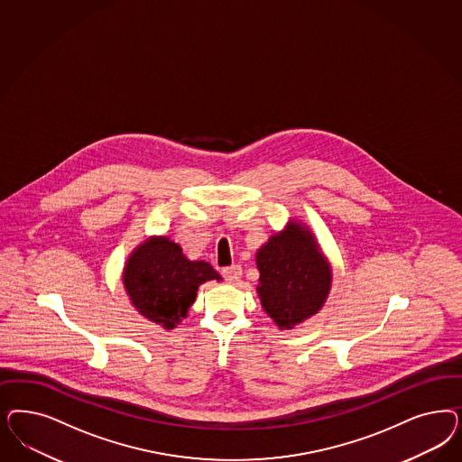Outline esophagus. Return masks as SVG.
Here are the masks:
<instances>
[{"mask_svg":"<svg viewBox=\"0 0 462 462\" xmlns=\"http://www.w3.org/2000/svg\"><path fill=\"white\" fill-rule=\"evenodd\" d=\"M224 279L227 282H236L241 277V267L239 265H231V267L223 268Z\"/></svg>","mask_w":462,"mask_h":462,"instance_id":"34e87169","label":"esophagus"}]
</instances>
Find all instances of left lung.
Here are the masks:
<instances>
[{"label":"left lung","instance_id":"obj_1","mask_svg":"<svg viewBox=\"0 0 462 462\" xmlns=\"http://www.w3.org/2000/svg\"><path fill=\"white\" fill-rule=\"evenodd\" d=\"M262 308L281 329H291L318 313L331 289V267L313 233L291 221L256 252Z\"/></svg>","mask_w":462,"mask_h":462}]
</instances>
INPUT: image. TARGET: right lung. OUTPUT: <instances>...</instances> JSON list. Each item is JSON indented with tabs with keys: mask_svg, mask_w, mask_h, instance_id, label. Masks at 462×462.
Returning <instances> with one entry per match:
<instances>
[{
	"mask_svg": "<svg viewBox=\"0 0 462 462\" xmlns=\"http://www.w3.org/2000/svg\"><path fill=\"white\" fill-rule=\"evenodd\" d=\"M122 281L139 314L164 329H173L187 318L199 285L219 282L223 277L208 262L189 260L179 243L152 236L127 258Z\"/></svg>",
	"mask_w": 462,
	"mask_h": 462,
	"instance_id": "add662e5",
	"label": "right lung"
}]
</instances>
